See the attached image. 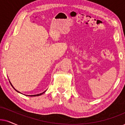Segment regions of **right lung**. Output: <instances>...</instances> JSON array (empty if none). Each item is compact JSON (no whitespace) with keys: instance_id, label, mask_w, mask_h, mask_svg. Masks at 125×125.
Masks as SVG:
<instances>
[{"instance_id":"obj_1","label":"right lung","mask_w":125,"mask_h":125,"mask_svg":"<svg viewBox=\"0 0 125 125\" xmlns=\"http://www.w3.org/2000/svg\"><path fill=\"white\" fill-rule=\"evenodd\" d=\"M10 84H11V86H12V87H13V86H12V84H11V83H10ZM13 88H14V89H15V91H17V92H18V91H17V90H16V89H15V88H14V87H13ZM45 91H44V92H42V93H41V94H34V95H29V96H40V95H42V94H43L44 92H45ZM26 96H27V95H26Z\"/></svg>"}]
</instances>
